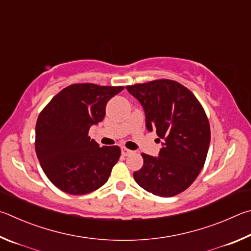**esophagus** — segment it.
Instances as JSON below:
<instances>
[{
	"instance_id": "obj_1",
	"label": "esophagus",
	"mask_w": 251,
	"mask_h": 251,
	"mask_svg": "<svg viewBox=\"0 0 251 251\" xmlns=\"http://www.w3.org/2000/svg\"><path fill=\"white\" fill-rule=\"evenodd\" d=\"M121 153H122V155L126 156V155L132 154L133 151H131V150H129V149H126V148H125V147H122V148H121Z\"/></svg>"
}]
</instances>
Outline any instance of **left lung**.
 Returning a JSON list of instances; mask_svg holds the SVG:
<instances>
[{
	"label": "left lung",
	"mask_w": 251,
	"mask_h": 251,
	"mask_svg": "<svg viewBox=\"0 0 251 251\" xmlns=\"http://www.w3.org/2000/svg\"><path fill=\"white\" fill-rule=\"evenodd\" d=\"M126 90L141 103L147 129L154 130L163 146L159 156L142 153L143 166L133 173L135 182L157 196L177 195L204 166L210 142L207 116L196 97L177 81L160 79Z\"/></svg>",
	"instance_id": "8db88e82"
}]
</instances>
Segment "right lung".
Returning <instances> with one entry per match:
<instances>
[{
    "mask_svg": "<svg viewBox=\"0 0 251 251\" xmlns=\"http://www.w3.org/2000/svg\"><path fill=\"white\" fill-rule=\"evenodd\" d=\"M122 90L123 87L75 83L39 113L35 150L44 173L60 191L83 195L108 181L120 148H100L88 131L103 120L107 102Z\"/></svg>",
    "mask_w": 251,
    "mask_h": 251,
    "instance_id": "1",
    "label": "right lung"
}]
</instances>
